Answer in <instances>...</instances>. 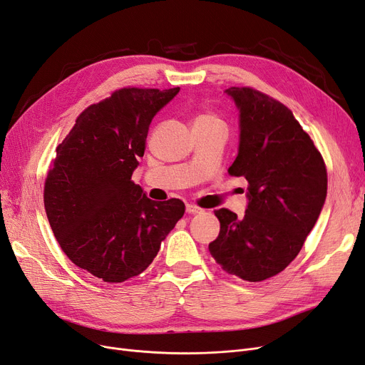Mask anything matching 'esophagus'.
Wrapping results in <instances>:
<instances>
[{"label":"esophagus","instance_id":"obj_1","mask_svg":"<svg viewBox=\"0 0 365 365\" xmlns=\"http://www.w3.org/2000/svg\"><path fill=\"white\" fill-rule=\"evenodd\" d=\"M185 211H187L188 214H197V212H200L202 210H200L199 207L193 205V203H187V207H185Z\"/></svg>","mask_w":365,"mask_h":365}]
</instances>
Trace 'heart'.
I'll return each instance as SVG.
<instances>
[{"label": "heart", "mask_w": 365, "mask_h": 365, "mask_svg": "<svg viewBox=\"0 0 365 365\" xmlns=\"http://www.w3.org/2000/svg\"><path fill=\"white\" fill-rule=\"evenodd\" d=\"M195 124H218V125H225L223 121L218 118V116L215 113H211V112H207V113H200Z\"/></svg>", "instance_id": "obj_1"}]
</instances>
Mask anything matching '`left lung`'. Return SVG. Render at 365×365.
Here are the masks:
<instances>
[{"instance_id": "left-lung-1", "label": "left lung", "mask_w": 365, "mask_h": 365, "mask_svg": "<svg viewBox=\"0 0 365 365\" xmlns=\"http://www.w3.org/2000/svg\"><path fill=\"white\" fill-rule=\"evenodd\" d=\"M226 93L240 109V151L229 173L249 181L242 218L214 211L220 233L210 253L227 274L264 282L282 272L301 252L327 197L328 175L292 110L250 86Z\"/></svg>"}]
</instances>
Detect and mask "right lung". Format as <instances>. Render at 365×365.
<instances>
[{
    "label": "right lung",
    "mask_w": 365,
    "mask_h": 365,
    "mask_svg": "<svg viewBox=\"0 0 365 365\" xmlns=\"http://www.w3.org/2000/svg\"><path fill=\"white\" fill-rule=\"evenodd\" d=\"M178 91L116 90L86 108L56 147L43 190L49 225L73 264L106 283L147 269L184 215L182 200H151L132 181L151 120Z\"/></svg>",
    "instance_id": "obj_1"
}]
</instances>
